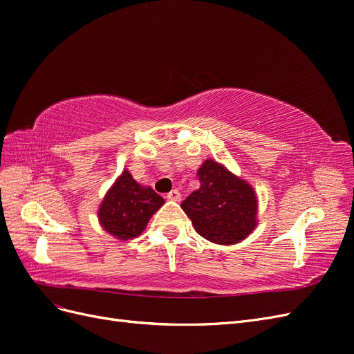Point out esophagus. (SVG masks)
Segmentation results:
<instances>
[{
	"mask_svg": "<svg viewBox=\"0 0 354 354\" xmlns=\"http://www.w3.org/2000/svg\"><path fill=\"white\" fill-rule=\"evenodd\" d=\"M167 198L169 199V201H174V202H180L181 201V194L180 192L177 190V189H173L169 192V194L167 195Z\"/></svg>",
	"mask_w": 354,
	"mask_h": 354,
	"instance_id": "1",
	"label": "esophagus"
}]
</instances>
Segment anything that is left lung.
<instances>
[{"mask_svg":"<svg viewBox=\"0 0 354 354\" xmlns=\"http://www.w3.org/2000/svg\"><path fill=\"white\" fill-rule=\"evenodd\" d=\"M196 174L199 189L181 202L195 230L218 245H234L248 238L259 224L254 187L216 159L203 160Z\"/></svg>","mask_w":354,"mask_h":354,"instance_id":"8db88e82","label":"left lung"}]
</instances>
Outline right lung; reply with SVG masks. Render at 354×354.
<instances>
[{"label":"right lung","instance_id":"obj_1","mask_svg":"<svg viewBox=\"0 0 354 354\" xmlns=\"http://www.w3.org/2000/svg\"><path fill=\"white\" fill-rule=\"evenodd\" d=\"M164 203V198L152 187L137 183L130 171L124 169L106 192L97 218L106 233L120 241H130L143 233L149 220Z\"/></svg>","mask_w":354,"mask_h":354}]
</instances>
